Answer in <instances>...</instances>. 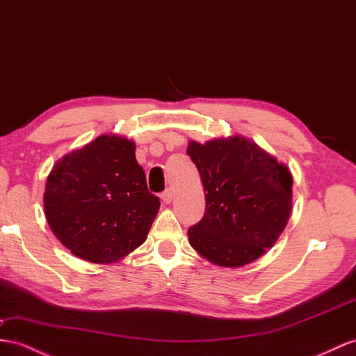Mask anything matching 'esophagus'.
<instances>
[{"mask_svg":"<svg viewBox=\"0 0 356 356\" xmlns=\"http://www.w3.org/2000/svg\"><path fill=\"white\" fill-rule=\"evenodd\" d=\"M172 197H175V193H172L171 189H167V191H163L162 193V195H161V198H162V202L165 203V204H170L171 203V200H172Z\"/></svg>","mask_w":356,"mask_h":356,"instance_id":"34e87169","label":"esophagus"}]
</instances>
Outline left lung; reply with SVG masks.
Returning <instances> with one entry per match:
<instances>
[{
	"mask_svg": "<svg viewBox=\"0 0 356 356\" xmlns=\"http://www.w3.org/2000/svg\"><path fill=\"white\" fill-rule=\"evenodd\" d=\"M186 153L206 194L203 220L188 230L200 256L221 268H241L261 257L284 232L291 212V172L250 138L232 135Z\"/></svg>",
	"mask_w": 356,
	"mask_h": 356,
	"instance_id": "obj_1",
	"label": "left lung"
}]
</instances>
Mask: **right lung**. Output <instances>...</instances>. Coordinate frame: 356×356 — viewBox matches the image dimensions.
<instances>
[{
    "mask_svg": "<svg viewBox=\"0 0 356 356\" xmlns=\"http://www.w3.org/2000/svg\"><path fill=\"white\" fill-rule=\"evenodd\" d=\"M159 206L135 159V143L115 134L58 159L43 194L56 238L96 265L122 260L144 243Z\"/></svg>",
    "mask_w": 356,
    "mask_h": 356,
    "instance_id": "obj_1",
    "label": "right lung"
}]
</instances>
